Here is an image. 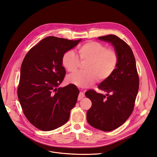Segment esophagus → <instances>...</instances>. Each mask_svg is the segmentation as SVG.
Returning <instances> with one entry per match:
<instances>
[{"mask_svg": "<svg viewBox=\"0 0 157 157\" xmlns=\"http://www.w3.org/2000/svg\"><path fill=\"white\" fill-rule=\"evenodd\" d=\"M84 97V94L82 92H80V94H79V95H78V100H81V99H82Z\"/></svg>", "mask_w": 157, "mask_h": 157, "instance_id": "34e87169", "label": "esophagus"}]
</instances>
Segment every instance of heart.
<instances>
[{
    "label": "heart",
    "mask_w": 157,
    "mask_h": 157,
    "mask_svg": "<svg viewBox=\"0 0 157 157\" xmlns=\"http://www.w3.org/2000/svg\"><path fill=\"white\" fill-rule=\"evenodd\" d=\"M79 58L81 61H87L84 71L70 75L67 80L79 87H88L97 80L103 81L108 78L115 71L118 56L116 52L107 49L105 46L95 41H88L78 48ZM72 50L66 52L62 57V64L69 72L73 73L78 69L80 60Z\"/></svg>",
    "instance_id": "obj_1"
}]
</instances>
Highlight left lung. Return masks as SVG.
<instances>
[{
  "label": "left lung",
  "instance_id": "obj_1",
  "mask_svg": "<svg viewBox=\"0 0 157 157\" xmlns=\"http://www.w3.org/2000/svg\"><path fill=\"white\" fill-rule=\"evenodd\" d=\"M98 39L114 46L118 63L113 74L98 85L105 95L93 90L85 93L92 101L86 119L94 128L109 132L124 124L131 115L139 90V77L134 54L124 40L114 35Z\"/></svg>",
  "mask_w": 157,
  "mask_h": 157
}]
</instances>
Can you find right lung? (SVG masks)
Instances as JSON below:
<instances>
[{"instance_id":"add662e5","label":"right lung","mask_w":157,"mask_h":157,"mask_svg":"<svg viewBox=\"0 0 157 157\" xmlns=\"http://www.w3.org/2000/svg\"><path fill=\"white\" fill-rule=\"evenodd\" d=\"M80 41L46 37L23 59L17 96L27 120L38 129L53 130L69 120L79 90L73 84L59 88L66 73L62 57Z\"/></svg>"}]
</instances>
